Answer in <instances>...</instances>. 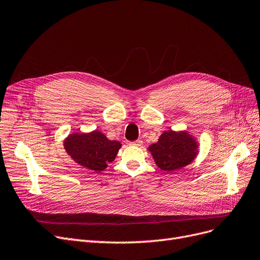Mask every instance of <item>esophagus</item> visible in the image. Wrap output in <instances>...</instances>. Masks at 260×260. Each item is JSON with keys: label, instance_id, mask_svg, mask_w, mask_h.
Wrapping results in <instances>:
<instances>
[{"label": "esophagus", "instance_id": "34e87169", "mask_svg": "<svg viewBox=\"0 0 260 260\" xmlns=\"http://www.w3.org/2000/svg\"><path fill=\"white\" fill-rule=\"evenodd\" d=\"M142 144H143V141H142V140H137V141H134V142H130L131 146H137V147L142 146Z\"/></svg>", "mask_w": 260, "mask_h": 260}]
</instances>
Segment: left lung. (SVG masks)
<instances>
[{"instance_id": "8db88e82", "label": "left lung", "mask_w": 260, "mask_h": 260, "mask_svg": "<svg viewBox=\"0 0 260 260\" xmlns=\"http://www.w3.org/2000/svg\"><path fill=\"white\" fill-rule=\"evenodd\" d=\"M199 145L186 131L163 132L159 141L148 147L159 169L165 172L177 171L190 164L196 157Z\"/></svg>"}]
</instances>
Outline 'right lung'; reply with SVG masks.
Wrapping results in <instances>:
<instances>
[{
    "label": "right lung",
    "mask_w": 260,
    "mask_h": 260,
    "mask_svg": "<svg viewBox=\"0 0 260 260\" xmlns=\"http://www.w3.org/2000/svg\"><path fill=\"white\" fill-rule=\"evenodd\" d=\"M67 153L84 168L101 172L113 162L121 147L117 141L109 140L105 134L95 130L90 133H72L65 140Z\"/></svg>",
    "instance_id": "add662e5"
}]
</instances>
